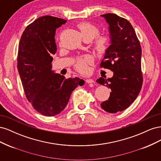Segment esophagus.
Segmentation results:
<instances>
[{
  "label": "esophagus",
  "instance_id": "obj_1",
  "mask_svg": "<svg viewBox=\"0 0 161 161\" xmlns=\"http://www.w3.org/2000/svg\"><path fill=\"white\" fill-rule=\"evenodd\" d=\"M85 81H86V83H92V82H95V81L91 79H86L85 80Z\"/></svg>",
  "mask_w": 161,
  "mask_h": 161
}]
</instances>
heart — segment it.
Here are the masks:
<instances>
[{
    "instance_id": "1",
    "label": "heart",
    "mask_w": 161,
    "mask_h": 161,
    "mask_svg": "<svg viewBox=\"0 0 161 161\" xmlns=\"http://www.w3.org/2000/svg\"><path fill=\"white\" fill-rule=\"evenodd\" d=\"M80 31L81 36L83 40L89 39L91 41L97 37L94 42L93 49L98 53H103L108 50L111 43V37L109 35H101L98 27L88 22H81L77 25ZM92 62L91 58L89 56L78 57L75 62L74 67L76 71L82 74H86L89 71V65Z\"/></svg>"
}]
</instances>
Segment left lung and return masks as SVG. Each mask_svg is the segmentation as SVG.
<instances>
[{
  "mask_svg": "<svg viewBox=\"0 0 161 161\" xmlns=\"http://www.w3.org/2000/svg\"><path fill=\"white\" fill-rule=\"evenodd\" d=\"M109 25L111 44L106 51L100 67L114 72L111 79L100 77L97 82L111 90L108 100L101 103L111 114L124 111L133 103L142 86L141 70L142 49L131 23L115 14H101Z\"/></svg>",
  "mask_w": 161,
  "mask_h": 161,
  "instance_id": "8db88e82",
  "label": "left lung"
}]
</instances>
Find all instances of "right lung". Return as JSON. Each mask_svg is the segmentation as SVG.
I'll return each instance as SVG.
<instances>
[{
	"instance_id": "right-lung-1",
	"label": "right lung",
	"mask_w": 161,
	"mask_h": 161,
	"mask_svg": "<svg viewBox=\"0 0 161 161\" xmlns=\"http://www.w3.org/2000/svg\"><path fill=\"white\" fill-rule=\"evenodd\" d=\"M66 20L50 15L36 19L21 37L17 69L27 100L38 113L46 116L59 114L66 108L72 92L85 81L65 79L52 71V54L56 52L55 33Z\"/></svg>"
}]
</instances>
